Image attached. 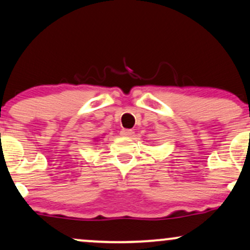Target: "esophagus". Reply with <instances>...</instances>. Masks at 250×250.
<instances>
[{"instance_id": "esophagus-1", "label": "esophagus", "mask_w": 250, "mask_h": 250, "mask_svg": "<svg viewBox=\"0 0 250 250\" xmlns=\"http://www.w3.org/2000/svg\"><path fill=\"white\" fill-rule=\"evenodd\" d=\"M123 133H124V135H132L134 131L132 128H123Z\"/></svg>"}]
</instances>
